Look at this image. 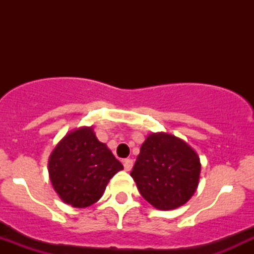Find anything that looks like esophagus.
Instances as JSON below:
<instances>
[{
	"instance_id": "obj_1",
	"label": "esophagus",
	"mask_w": 254,
	"mask_h": 254,
	"mask_svg": "<svg viewBox=\"0 0 254 254\" xmlns=\"http://www.w3.org/2000/svg\"><path fill=\"white\" fill-rule=\"evenodd\" d=\"M132 165H134V161H132L131 158H127V160H124V170L125 171L131 170Z\"/></svg>"
}]
</instances>
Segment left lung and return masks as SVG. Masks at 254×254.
<instances>
[{
	"mask_svg": "<svg viewBox=\"0 0 254 254\" xmlns=\"http://www.w3.org/2000/svg\"><path fill=\"white\" fill-rule=\"evenodd\" d=\"M200 161L195 151L175 135L158 132L145 140L130 176L140 194L160 210L186 204L195 191Z\"/></svg>",
	"mask_w": 254,
	"mask_h": 254,
	"instance_id": "left-lung-1",
	"label": "left lung"
}]
</instances>
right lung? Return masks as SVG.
Returning a JSON list of instances; mask_svg holds the SVG:
<instances>
[{"label":"right lung","mask_w":254,"mask_h":254,"mask_svg":"<svg viewBox=\"0 0 254 254\" xmlns=\"http://www.w3.org/2000/svg\"><path fill=\"white\" fill-rule=\"evenodd\" d=\"M123 168L106 143L98 141L92 127L66 135L49 158L54 189L64 203L75 207L98 201L109 179Z\"/></svg>","instance_id":"obj_1"}]
</instances>
